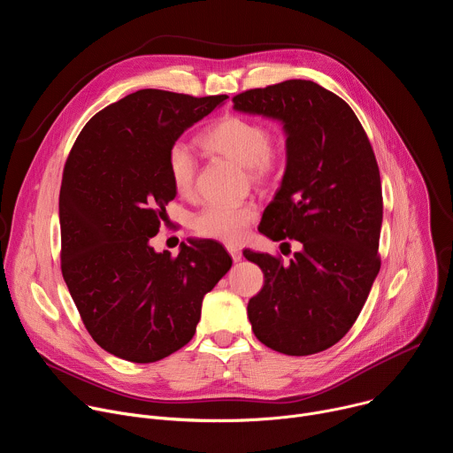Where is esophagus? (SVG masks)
Here are the masks:
<instances>
[{"label":"esophagus","instance_id":"obj_1","mask_svg":"<svg viewBox=\"0 0 453 453\" xmlns=\"http://www.w3.org/2000/svg\"><path fill=\"white\" fill-rule=\"evenodd\" d=\"M227 252L231 254L233 262H240V260H242V250H240L238 247H234V245H227Z\"/></svg>","mask_w":453,"mask_h":453}]
</instances>
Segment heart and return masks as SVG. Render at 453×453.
Masks as SVG:
<instances>
[{
	"instance_id": "1",
	"label": "heart",
	"mask_w": 453,
	"mask_h": 453,
	"mask_svg": "<svg viewBox=\"0 0 453 453\" xmlns=\"http://www.w3.org/2000/svg\"><path fill=\"white\" fill-rule=\"evenodd\" d=\"M197 142L204 150L224 156L247 168L250 180L256 184L276 180L285 165L287 152L283 142L273 140L269 128L262 121L240 114H226L208 127ZM166 165L175 191L182 197L191 196L196 186L197 163L189 150L182 145L172 147ZM256 219L257 211L250 204H210L193 219V229L206 238L238 243Z\"/></svg>"
}]
</instances>
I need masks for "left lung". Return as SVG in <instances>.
Returning a JSON list of instances; mask_svg holds the SVG:
<instances>
[{"label": "left lung", "mask_w": 453, "mask_h": 453, "mask_svg": "<svg viewBox=\"0 0 453 453\" xmlns=\"http://www.w3.org/2000/svg\"><path fill=\"white\" fill-rule=\"evenodd\" d=\"M233 104L283 123L287 168L257 229L301 245L290 264L243 250L265 278L247 304L252 332L285 355L325 351L355 325L380 271L383 203L372 147L353 109L311 81L249 89Z\"/></svg>", "instance_id": "8db88e82"}]
</instances>
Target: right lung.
I'll return each mask as SVG.
<instances>
[{
  "instance_id": "obj_1",
  "label": "right lung",
  "mask_w": 453,
  "mask_h": 453,
  "mask_svg": "<svg viewBox=\"0 0 453 453\" xmlns=\"http://www.w3.org/2000/svg\"><path fill=\"white\" fill-rule=\"evenodd\" d=\"M227 96L142 89L96 112L79 134L58 196L60 269L82 322L107 353L150 364L196 335L204 296L231 269L213 240L156 252L175 197L168 152Z\"/></svg>"
}]
</instances>
